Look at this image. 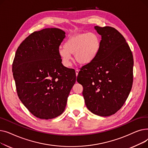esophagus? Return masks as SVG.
Here are the masks:
<instances>
[{"label": "esophagus", "instance_id": "34e87169", "mask_svg": "<svg viewBox=\"0 0 148 148\" xmlns=\"http://www.w3.org/2000/svg\"><path fill=\"white\" fill-rule=\"evenodd\" d=\"M79 72V70H77V69H76V70H75V74H76V76H77V75H78Z\"/></svg>", "mask_w": 148, "mask_h": 148}]
</instances>
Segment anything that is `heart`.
Masks as SVG:
<instances>
[{"label":"heart","instance_id":"obj_1","mask_svg":"<svg viewBox=\"0 0 148 148\" xmlns=\"http://www.w3.org/2000/svg\"><path fill=\"white\" fill-rule=\"evenodd\" d=\"M101 48L99 36L93 32L76 34L70 36L64 43V47L58 50V54L65 66L71 65V55L79 64L87 65L94 60Z\"/></svg>","mask_w":148,"mask_h":148}]
</instances>
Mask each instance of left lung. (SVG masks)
Segmentation results:
<instances>
[{"mask_svg": "<svg viewBox=\"0 0 148 148\" xmlns=\"http://www.w3.org/2000/svg\"><path fill=\"white\" fill-rule=\"evenodd\" d=\"M101 36L97 58L83 66L77 80L83 87L87 108L100 116H109L123 106L133 82V56L125 39L116 29L95 26Z\"/></svg>", "mask_w": 148, "mask_h": 148, "instance_id": "left-lung-1", "label": "left lung"}]
</instances>
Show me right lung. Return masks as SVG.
Segmentation results:
<instances>
[{"label": "right lung", "instance_id": "add662e5", "mask_svg": "<svg viewBox=\"0 0 148 148\" xmlns=\"http://www.w3.org/2000/svg\"><path fill=\"white\" fill-rule=\"evenodd\" d=\"M65 32L46 28L28 36L18 47L12 64L13 77L21 103L33 115L50 119L65 109L75 83V70L62 64L58 54Z\"/></svg>", "mask_w": 148, "mask_h": 148}]
</instances>
